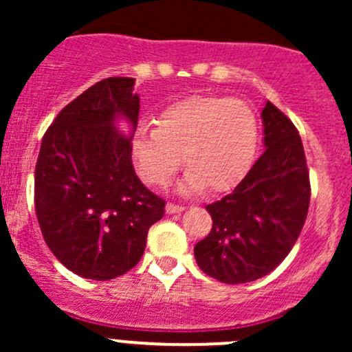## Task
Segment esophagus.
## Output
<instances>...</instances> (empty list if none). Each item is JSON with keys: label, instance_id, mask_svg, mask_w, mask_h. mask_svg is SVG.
I'll return each instance as SVG.
<instances>
[{"label": "esophagus", "instance_id": "34e87169", "mask_svg": "<svg viewBox=\"0 0 352 352\" xmlns=\"http://www.w3.org/2000/svg\"><path fill=\"white\" fill-rule=\"evenodd\" d=\"M184 209H186V206L173 204V202H168V204H166V212H168V214H173V212H182Z\"/></svg>", "mask_w": 352, "mask_h": 352}]
</instances>
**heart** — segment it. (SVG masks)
Wrapping results in <instances>:
<instances>
[{
	"label": "heart",
	"mask_w": 352,
	"mask_h": 352,
	"mask_svg": "<svg viewBox=\"0 0 352 352\" xmlns=\"http://www.w3.org/2000/svg\"><path fill=\"white\" fill-rule=\"evenodd\" d=\"M257 138V119L245 102L197 95L168 105L156 127H138L133 160L141 179L151 186H166L184 163L189 172L182 190L199 192L208 187L211 194H221L247 175Z\"/></svg>",
	"instance_id": "1"
}]
</instances>
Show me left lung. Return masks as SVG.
<instances>
[{
	"label": "left lung",
	"instance_id": "left-lung-1",
	"mask_svg": "<svg viewBox=\"0 0 352 352\" xmlns=\"http://www.w3.org/2000/svg\"><path fill=\"white\" fill-rule=\"evenodd\" d=\"M265 151L245 179L206 206L212 228L194 247L202 272L242 285L274 271L300 236L310 206V175L294 124L271 102L262 109Z\"/></svg>",
	"mask_w": 352,
	"mask_h": 352
}]
</instances>
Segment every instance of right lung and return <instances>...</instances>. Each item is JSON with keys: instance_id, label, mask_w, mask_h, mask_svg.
<instances>
[{"instance_id": "add662e5", "label": "right lung", "mask_w": 352, "mask_h": 352, "mask_svg": "<svg viewBox=\"0 0 352 352\" xmlns=\"http://www.w3.org/2000/svg\"><path fill=\"white\" fill-rule=\"evenodd\" d=\"M134 78H107L66 105L42 138L35 165V214L45 243L81 278L109 281L140 262L148 230L165 201L134 172L133 133L140 116Z\"/></svg>"}]
</instances>
